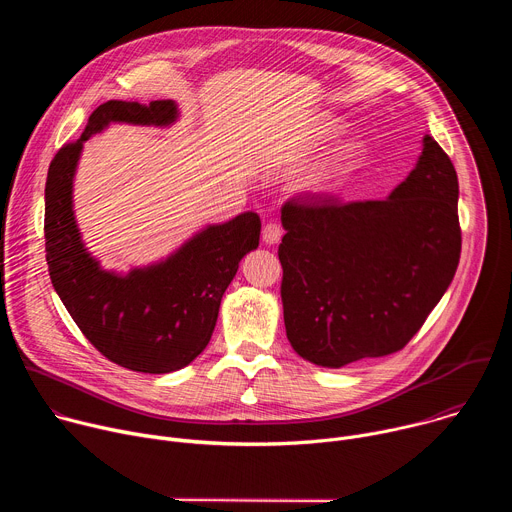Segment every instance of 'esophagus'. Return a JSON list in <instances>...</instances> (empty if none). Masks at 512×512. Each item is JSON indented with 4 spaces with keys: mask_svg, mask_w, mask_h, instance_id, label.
Instances as JSON below:
<instances>
[{
    "mask_svg": "<svg viewBox=\"0 0 512 512\" xmlns=\"http://www.w3.org/2000/svg\"><path fill=\"white\" fill-rule=\"evenodd\" d=\"M281 235H283V229H281L279 223H267L263 227V241L267 245H275L281 239Z\"/></svg>",
    "mask_w": 512,
    "mask_h": 512,
    "instance_id": "34e87169",
    "label": "esophagus"
}]
</instances>
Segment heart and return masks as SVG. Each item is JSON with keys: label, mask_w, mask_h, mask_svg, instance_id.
Segmentation results:
<instances>
[{"label": "heart", "mask_w": 512, "mask_h": 512, "mask_svg": "<svg viewBox=\"0 0 512 512\" xmlns=\"http://www.w3.org/2000/svg\"><path fill=\"white\" fill-rule=\"evenodd\" d=\"M324 133L330 135L332 129L328 127ZM360 156H362V150H360L358 143L346 145V148H342L324 168H320V170L310 178V186H314V188H318V190L330 188L342 174H346L348 170H352V168L360 162Z\"/></svg>", "instance_id": "obj_1"}]
</instances>
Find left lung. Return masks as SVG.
<instances>
[{"instance_id":"1","label":"left lung","mask_w":512,"mask_h":512,"mask_svg":"<svg viewBox=\"0 0 512 512\" xmlns=\"http://www.w3.org/2000/svg\"><path fill=\"white\" fill-rule=\"evenodd\" d=\"M281 302L294 350L320 367L399 352L452 283L458 174L433 137L387 200L302 192L281 206Z\"/></svg>"}]
</instances>
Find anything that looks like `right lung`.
Masks as SVG:
<instances>
[{
	"mask_svg": "<svg viewBox=\"0 0 512 512\" xmlns=\"http://www.w3.org/2000/svg\"><path fill=\"white\" fill-rule=\"evenodd\" d=\"M176 115L170 99L99 105L83 135L56 152L44 190L46 263L64 308L105 358L150 375L178 371L206 348L239 261L259 245L261 218L245 212L212 225L168 261L119 277L103 271L83 247L72 214V176L83 141L111 121L168 125Z\"/></svg>",
	"mask_w": 512,
	"mask_h": 512,
	"instance_id": "1",
	"label": "right lung"
}]
</instances>
